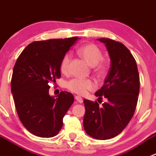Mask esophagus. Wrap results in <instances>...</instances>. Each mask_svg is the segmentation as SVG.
Returning a JSON list of instances; mask_svg holds the SVG:
<instances>
[{"label":"esophagus","mask_w":156,"mask_h":156,"mask_svg":"<svg viewBox=\"0 0 156 156\" xmlns=\"http://www.w3.org/2000/svg\"><path fill=\"white\" fill-rule=\"evenodd\" d=\"M75 99L76 100V101L78 102V103H83V99L81 98V97H79V96H75Z\"/></svg>","instance_id":"obj_1"}]
</instances>
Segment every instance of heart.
I'll return each mask as SVG.
<instances>
[{
  "instance_id": "heart-1",
  "label": "heart",
  "mask_w": 156,
  "mask_h": 156,
  "mask_svg": "<svg viewBox=\"0 0 156 156\" xmlns=\"http://www.w3.org/2000/svg\"><path fill=\"white\" fill-rule=\"evenodd\" d=\"M78 53L90 66H96L103 59L101 50L96 45L86 44L80 48L78 50ZM70 61L69 55H66L62 59L60 64V71L62 73H67L69 70V64ZM96 72L98 75H103L105 72V67L100 66L96 69ZM67 87L70 91L75 93L79 95H84L87 90L94 89L95 85L92 81L89 79H75L71 80L67 84Z\"/></svg>"
}]
</instances>
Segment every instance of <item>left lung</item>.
<instances>
[{
  "label": "left lung",
  "mask_w": 156,
  "mask_h": 156,
  "mask_svg": "<svg viewBox=\"0 0 156 156\" xmlns=\"http://www.w3.org/2000/svg\"><path fill=\"white\" fill-rule=\"evenodd\" d=\"M109 56L111 66L103 87L95 93L107 102L100 106L97 102L84 100V130L97 140H108L119 135L132 119L137 103L140 77L137 66L123 44L109 38H98Z\"/></svg>",
  "instance_id": "obj_1"
}]
</instances>
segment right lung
Returning <instances> with one entry per match:
<instances>
[{
	"instance_id": "obj_1",
	"label": "right lung",
	"mask_w": 156,
	"mask_h": 156,
	"mask_svg": "<svg viewBox=\"0 0 156 156\" xmlns=\"http://www.w3.org/2000/svg\"><path fill=\"white\" fill-rule=\"evenodd\" d=\"M78 37L34 41L24 49L12 71L11 92L20 121L41 137H53L62 127V119L74 97L61 91L49 94V83L60 78V64Z\"/></svg>"
}]
</instances>
